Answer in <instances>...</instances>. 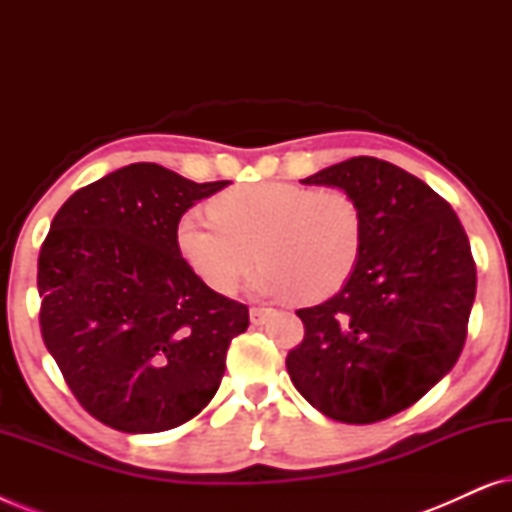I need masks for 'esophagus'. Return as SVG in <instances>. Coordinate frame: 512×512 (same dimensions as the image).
Returning <instances> with one entry per match:
<instances>
[{"label": "esophagus", "mask_w": 512, "mask_h": 512, "mask_svg": "<svg viewBox=\"0 0 512 512\" xmlns=\"http://www.w3.org/2000/svg\"><path fill=\"white\" fill-rule=\"evenodd\" d=\"M270 314H275V310H272V307H265V305L251 307V310H249L251 324H254V326H261V324H265V321H268Z\"/></svg>", "instance_id": "34e87169"}]
</instances>
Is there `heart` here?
Segmentation results:
<instances>
[{
  "label": "heart",
  "mask_w": 512,
  "mask_h": 512,
  "mask_svg": "<svg viewBox=\"0 0 512 512\" xmlns=\"http://www.w3.org/2000/svg\"><path fill=\"white\" fill-rule=\"evenodd\" d=\"M174 244L216 293H233L258 254V291L321 300L356 270L363 214L342 188L258 181L214 195L209 216L186 212L174 226Z\"/></svg>",
  "instance_id": "obj_1"
}]
</instances>
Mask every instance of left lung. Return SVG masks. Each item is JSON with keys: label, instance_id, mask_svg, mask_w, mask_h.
I'll list each match as a JSON object with an SVG mask.
<instances>
[{"label": "left lung", "instance_id": "obj_1", "mask_svg": "<svg viewBox=\"0 0 512 512\" xmlns=\"http://www.w3.org/2000/svg\"><path fill=\"white\" fill-rule=\"evenodd\" d=\"M303 184L359 202L363 249L340 293L296 314V389L335 422L373 424L415 405L464 349L475 261L450 202L387 160L356 156Z\"/></svg>", "mask_w": 512, "mask_h": 512}]
</instances>
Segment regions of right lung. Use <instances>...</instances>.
I'll use <instances>...</instances> for the list:
<instances>
[{
  "label": "right lung",
  "instance_id": "obj_1",
  "mask_svg": "<svg viewBox=\"0 0 512 512\" xmlns=\"http://www.w3.org/2000/svg\"><path fill=\"white\" fill-rule=\"evenodd\" d=\"M230 181L135 163L83 186L39 251L41 338L83 410L123 433L193 419L219 389L249 307L184 263L174 226Z\"/></svg>",
  "mask_w": 512,
  "mask_h": 512
}]
</instances>
